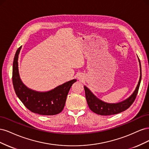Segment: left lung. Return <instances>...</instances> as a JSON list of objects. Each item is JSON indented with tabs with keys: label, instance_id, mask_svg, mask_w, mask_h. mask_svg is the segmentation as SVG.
Here are the masks:
<instances>
[{
	"label": "left lung",
	"instance_id": "8db88e82",
	"mask_svg": "<svg viewBox=\"0 0 149 149\" xmlns=\"http://www.w3.org/2000/svg\"><path fill=\"white\" fill-rule=\"evenodd\" d=\"M140 68H141V76L139 81L138 84L135 89L134 92L127 100L122 101L119 103L115 104H109L105 102H103L100 99L96 97L91 91L86 87L84 86L85 91V96L86 98V101L88 102V106L89 109H91L94 113L97 114L101 116H109V115H114L120 113L121 112H123L125 110L127 109L132 104V103L135 101L137 95V93L139 89L140 84L142 78V73H141V65L140 63Z\"/></svg>",
	"mask_w": 149,
	"mask_h": 149
}]
</instances>
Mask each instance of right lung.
I'll list each match as a JSON object with an SVG mask.
<instances>
[{
  "instance_id": "right-lung-1",
  "label": "right lung",
  "mask_w": 149,
  "mask_h": 149,
  "mask_svg": "<svg viewBox=\"0 0 149 149\" xmlns=\"http://www.w3.org/2000/svg\"><path fill=\"white\" fill-rule=\"evenodd\" d=\"M22 46L17 49L13 62L12 83L18 97L29 110L45 116L59 114L63 109L68 94L76 79H72L47 92H38L28 88L20 78L18 58Z\"/></svg>"
}]
</instances>
